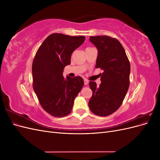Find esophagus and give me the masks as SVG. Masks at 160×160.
I'll return each mask as SVG.
<instances>
[{
  "label": "esophagus",
  "mask_w": 160,
  "mask_h": 160,
  "mask_svg": "<svg viewBox=\"0 0 160 160\" xmlns=\"http://www.w3.org/2000/svg\"><path fill=\"white\" fill-rule=\"evenodd\" d=\"M84 84L85 85H88L89 84V81L87 80V79H84Z\"/></svg>",
  "instance_id": "1"
}]
</instances>
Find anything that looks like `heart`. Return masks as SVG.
Wrapping results in <instances>:
<instances>
[{
  "label": "heart",
  "instance_id": "b5f03b06",
  "mask_svg": "<svg viewBox=\"0 0 160 160\" xmlns=\"http://www.w3.org/2000/svg\"><path fill=\"white\" fill-rule=\"evenodd\" d=\"M89 48H91V47H89Z\"/></svg>",
  "mask_w": 160,
  "mask_h": 160
}]
</instances>
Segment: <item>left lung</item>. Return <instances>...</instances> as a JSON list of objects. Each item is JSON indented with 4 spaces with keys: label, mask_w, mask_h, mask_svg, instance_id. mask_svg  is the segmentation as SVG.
<instances>
[{
    "label": "left lung",
    "mask_w": 160,
    "mask_h": 160,
    "mask_svg": "<svg viewBox=\"0 0 160 160\" xmlns=\"http://www.w3.org/2000/svg\"><path fill=\"white\" fill-rule=\"evenodd\" d=\"M89 41L98 51L96 68L103 71L98 87L89 82L93 95L89 101L92 113L104 117L117 111L122 105L129 86L130 64L120 42L108 36L90 37Z\"/></svg>",
    "instance_id": "obj_1"
}]
</instances>
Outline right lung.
Wrapping results in <instances>:
<instances>
[{
	"label": "right lung",
	"instance_id": "add662e5",
	"mask_svg": "<svg viewBox=\"0 0 160 160\" xmlns=\"http://www.w3.org/2000/svg\"><path fill=\"white\" fill-rule=\"evenodd\" d=\"M85 40L83 36L51 34L38 48L33 60V89L42 108L54 117H65L71 112L74 99L83 87L82 77L67 76L65 79L62 72L71 64L72 52Z\"/></svg>",
	"mask_w": 160,
	"mask_h": 160
}]
</instances>
